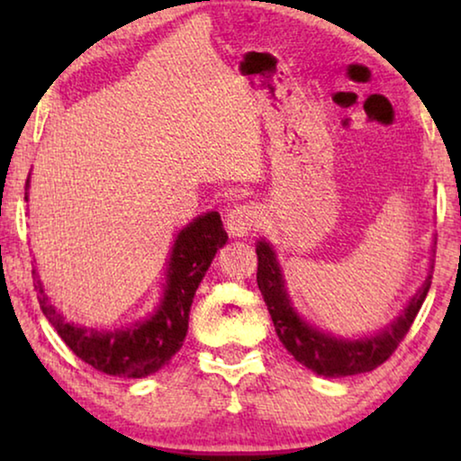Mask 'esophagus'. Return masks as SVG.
Masks as SVG:
<instances>
[{
  "mask_svg": "<svg viewBox=\"0 0 461 461\" xmlns=\"http://www.w3.org/2000/svg\"><path fill=\"white\" fill-rule=\"evenodd\" d=\"M226 230L230 232L232 237H245L248 232L256 229L258 224V210L254 205H237L226 213L224 218Z\"/></svg>",
  "mask_w": 461,
  "mask_h": 461,
  "instance_id": "obj_1",
  "label": "esophagus"
}]
</instances>
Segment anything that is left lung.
<instances>
[{"instance_id": "left-lung-1", "label": "left lung", "mask_w": 461, "mask_h": 461, "mask_svg": "<svg viewBox=\"0 0 461 461\" xmlns=\"http://www.w3.org/2000/svg\"><path fill=\"white\" fill-rule=\"evenodd\" d=\"M258 254V287H260L262 298L267 302L270 319L275 323V331L285 346L289 355L295 361L312 369L317 375L325 377H346L365 374L380 367L384 361H388L390 355L405 338V333L411 327L415 314L420 312L424 304L428 289L432 283V262L428 270L426 281L409 298L405 308L399 312L393 323L384 330L369 333L363 338H342L331 336L330 331L319 330L312 323H308L300 312L295 311L292 300H289L285 276H283L281 264L276 260V251L273 249L267 239H260L256 243Z\"/></svg>"}]
</instances>
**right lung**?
<instances>
[{
  "label": "right lung",
  "instance_id": "obj_1",
  "mask_svg": "<svg viewBox=\"0 0 461 461\" xmlns=\"http://www.w3.org/2000/svg\"><path fill=\"white\" fill-rule=\"evenodd\" d=\"M27 178V191H29ZM29 201V193H24ZM229 241L218 212H207L188 222L174 239L167 258L166 283L159 304L147 317L122 330H96L68 323L43 292V283L33 268V279L41 312L59 331L68 348L81 361L106 375L147 377L166 367L182 348L188 331V312L199 283L210 268L216 251Z\"/></svg>",
  "mask_w": 461,
  "mask_h": 461
}]
</instances>
